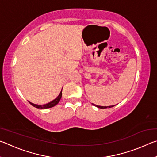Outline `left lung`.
Segmentation results:
<instances>
[{
	"label": "left lung",
	"instance_id": "8db88e82",
	"mask_svg": "<svg viewBox=\"0 0 157 157\" xmlns=\"http://www.w3.org/2000/svg\"><path fill=\"white\" fill-rule=\"evenodd\" d=\"M93 105L95 106V107H97L98 108H100V109H106V108H111V107H114L115 105H112V106H108V107H103V106H98V105H95L94 104H92Z\"/></svg>",
	"mask_w": 157,
	"mask_h": 157
}]
</instances>
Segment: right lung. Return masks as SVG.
Segmentation results:
<instances>
[{
    "instance_id": "1",
    "label": "right lung",
    "mask_w": 157,
    "mask_h": 157,
    "mask_svg": "<svg viewBox=\"0 0 157 157\" xmlns=\"http://www.w3.org/2000/svg\"><path fill=\"white\" fill-rule=\"evenodd\" d=\"M62 96V91H61L60 94H59V95L55 98V100H53L51 102H50L48 103H47L46 105H36V104H33V103H32L30 102H29L30 103V104L33 106V107H36V108H38V109H48V108H51L55 107V105H57L58 103L59 102V101L61 100V98Z\"/></svg>"
}]
</instances>
